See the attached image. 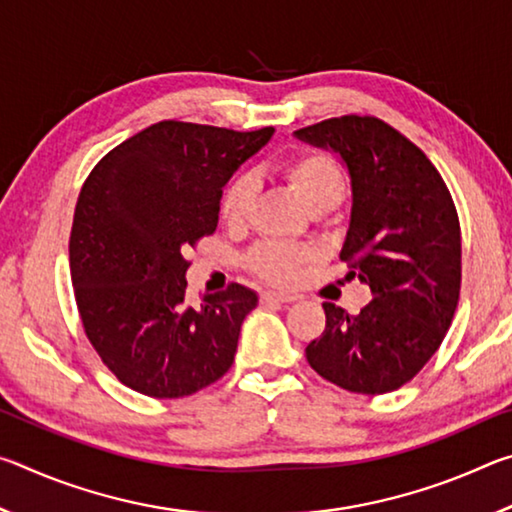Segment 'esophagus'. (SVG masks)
I'll use <instances>...</instances> for the list:
<instances>
[{"instance_id": "obj_1", "label": "esophagus", "mask_w": 512, "mask_h": 512, "mask_svg": "<svg viewBox=\"0 0 512 512\" xmlns=\"http://www.w3.org/2000/svg\"><path fill=\"white\" fill-rule=\"evenodd\" d=\"M296 298H298L296 293L291 291H273V289L262 291V302H293Z\"/></svg>"}]
</instances>
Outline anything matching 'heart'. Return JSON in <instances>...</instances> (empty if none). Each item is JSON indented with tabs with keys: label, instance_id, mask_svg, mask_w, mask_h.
Here are the masks:
<instances>
[{
	"label": "heart",
	"instance_id": "heart-1",
	"mask_svg": "<svg viewBox=\"0 0 512 512\" xmlns=\"http://www.w3.org/2000/svg\"><path fill=\"white\" fill-rule=\"evenodd\" d=\"M280 176L287 180L302 205L309 212H329L343 201L348 192V180L332 155L307 151L287 160L280 167ZM253 201V183L248 178H235L225 187L221 198V216L228 225H241L248 216V207ZM309 262V253L302 248L268 244L257 246L250 255V264L255 271L271 282L296 280L302 266Z\"/></svg>",
	"mask_w": 512,
	"mask_h": 512
}]
</instances>
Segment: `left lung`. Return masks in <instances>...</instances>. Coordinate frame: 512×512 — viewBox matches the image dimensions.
<instances>
[{"label":"left lung","instance_id":"obj_1","mask_svg":"<svg viewBox=\"0 0 512 512\" xmlns=\"http://www.w3.org/2000/svg\"><path fill=\"white\" fill-rule=\"evenodd\" d=\"M293 135L336 153L348 171L352 203L339 257L375 296L359 314L323 302L327 325L307 345V361L345 391H395L452 325L461 291L454 201L427 155L381 119L348 115Z\"/></svg>","mask_w":512,"mask_h":512}]
</instances>
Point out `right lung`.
Listing matches in <instances>:
<instances>
[{"label":"right lung","mask_w":512,"mask_h":512,"mask_svg":"<svg viewBox=\"0 0 512 512\" xmlns=\"http://www.w3.org/2000/svg\"><path fill=\"white\" fill-rule=\"evenodd\" d=\"M273 133L160 121L85 180L69 237L76 305L94 350L133 391L176 400L235 361L257 293L230 284L189 305L185 253L216 230L223 187Z\"/></svg>","instance_id":"1"}]
</instances>
